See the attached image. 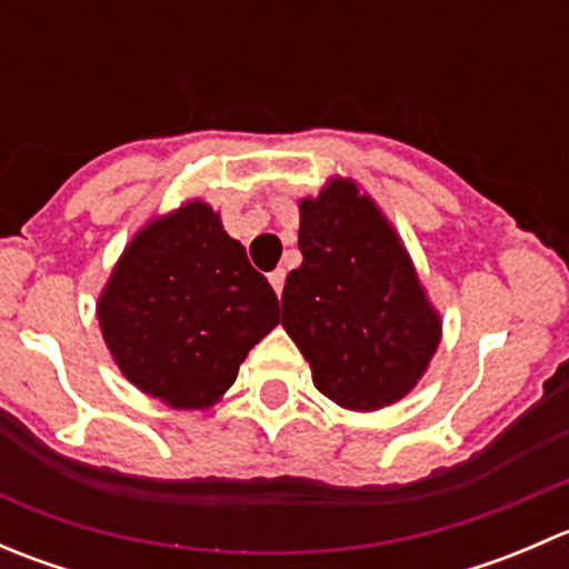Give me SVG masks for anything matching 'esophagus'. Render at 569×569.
I'll use <instances>...</instances> for the list:
<instances>
[{
	"label": "esophagus",
	"mask_w": 569,
	"mask_h": 569,
	"mask_svg": "<svg viewBox=\"0 0 569 569\" xmlns=\"http://www.w3.org/2000/svg\"><path fill=\"white\" fill-rule=\"evenodd\" d=\"M269 283H272V289H274V295H283V283H286V272L283 269H274L272 274H269Z\"/></svg>",
	"instance_id": "esophagus-1"
}]
</instances>
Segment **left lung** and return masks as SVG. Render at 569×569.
Segmentation results:
<instances>
[{
    "mask_svg": "<svg viewBox=\"0 0 569 569\" xmlns=\"http://www.w3.org/2000/svg\"><path fill=\"white\" fill-rule=\"evenodd\" d=\"M302 263L283 286V330L313 386L343 410L375 412L418 386L443 319L386 211L352 178L300 200Z\"/></svg>",
    "mask_w": 569,
    "mask_h": 569,
    "instance_id": "left-lung-1",
    "label": "left lung"
}]
</instances>
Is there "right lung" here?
<instances>
[{
	"instance_id": "obj_1",
	"label": "right lung",
	"mask_w": 569,
	"mask_h": 569,
	"mask_svg": "<svg viewBox=\"0 0 569 569\" xmlns=\"http://www.w3.org/2000/svg\"><path fill=\"white\" fill-rule=\"evenodd\" d=\"M278 311L272 286L200 198L151 217L96 302L120 375L170 410L214 407Z\"/></svg>"
}]
</instances>
